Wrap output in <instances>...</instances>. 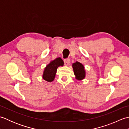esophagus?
Here are the masks:
<instances>
[{"instance_id":"1","label":"esophagus","mask_w":129,"mask_h":129,"mask_svg":"<svg viewBox=\"0 0 129 129\" xmlns=\"http://www.w3.org/2000/svg\"><path fill=\"white\" fill-rule=\"evenodd\" d=\"M64 61L65 65H66V66H67V65H69V64H70V59H69V58H67V59H65L64 60Z\"/></svg>"}]
</instances>
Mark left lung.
Returning a JSON list of instances; mask_svg holds the SVG:
<instances>
[{"instance_id":"1","label":"left lung","mask_w":129,"mask_h":129,"mask_svg":"<svg viewBox=\"0 0 129 129\" xmlns=\"http://www.w3.org/2000/svg\"><path fill=\"white\" fill-rule=\"evenodd\" d=\"M72 66L76 79L79 80L84 79L85 76V71L84 69V65L81 63L76 61L73 64Z\"/></svg>"}]
</instances>
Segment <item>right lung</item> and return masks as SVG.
Returning a JSON list of instances; mask_svg holds the SVG:
<instances>
[{
    "mask_svg": "<svg viewBox=\"0 0 129 129\" xmlns=\"http://www.w3.org/2000/svg\"><path fill=\"white\" fill-rule=\"evenodd\" d=\"M63 65L64 61L60 57H57L51 61L45 68L43 75V79L49 82L53 81L56 75L57 68L60 66H63Z\"/></svg>",
    "mask_w": 129,
    "mask_h": 129,
    "instance_id": "1",
    "label": "right lung"
}]
</instances>
